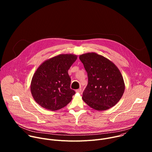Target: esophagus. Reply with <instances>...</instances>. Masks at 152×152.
<instances>
[{"label": "esophagus", "mask_w": 152, "mask_h": 152, "mask_svg": "<svg viewBox=\"0 0 152 152\" xmlns=\"http://www.w3.org/2000/svg\"><path fill=\"white\" fill-rule=\"evenodd\" d=\"M81 91H82L81 88H79V89H78V90H76V93H80L81 92Z\"/></svg>", "instance_id": "34e87169"}]
</instances>
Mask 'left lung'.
Returning a JSON list of instances; mask_svg holds the SVG:
<instances>
[{
  "label": "left lung",
  "instance_id": "8db88e82",
  "mask_svg": "<svg viewBox=\"0 0 152 152\" xmlns=\"http://www.w3.org/2000/svg\"><path fill=\"white\" fill-rule=\"evenodd\" d=\"M79 59L88 77L82 94L83 100L100 111L114 106L125 90L123 77L118 67L110 59L95 52L80 55Z\"/></svg>",
  "mask_w": 152,
  "mask_h": 152
}]
</instances>
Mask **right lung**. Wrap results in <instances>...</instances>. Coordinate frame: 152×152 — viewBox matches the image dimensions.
Returning <instances> with one entry per match:
<instances>
[{
  "mask_svg": "<svg viewBox=\"0 0 152 152\" xmlns=\"http://www.w3.org/2000/svg\"><path fill=\"white\" fill-rule=\"evenodd\" d=\"M77 56L60 54L43 62L34 73L31 91L35 101L42 107L57 111L69 103L75 91L70 88L68 70Z\"/></svg>",
  "mask_w": 152,
  "mask_h": 152,
  "instance_id": "right-lung-1",
  "label": "right lung"
}]
</instances>
